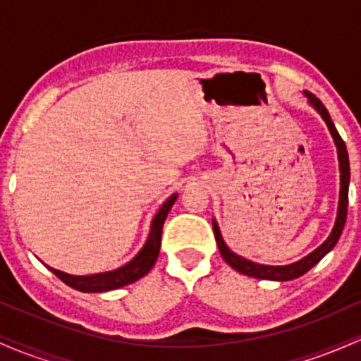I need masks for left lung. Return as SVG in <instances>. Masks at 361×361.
Here are the masks:
<instances>
[{
    "label": "left lung",
    "mask_w": 361,
    "mask_h": 361,
    "mask_svg": "<svg viewBox=\"0 0 361 361\" xmlns=\"http://www.w3.org/2000/svg\"><path fill=\"white\" fill-rule=\"evenodd\" d=\"M309 102L316 106V110L321 114V117L324 118V122L329 127L331 135H333L334 142H336L338 147V157H339V171H341V190H339V207H338V217H336V224H334V229L331 233L327 241L324 244L317 247L316 251L310 252L309 256H305L304 259L297 261L293 264H287V267H267V264H258L252 263L250 259H244L241 256L234 255L229 247L226 246L224 243L221 231H219L217 222L212 221L214 226V234H215V241H217L219 251H221L222 258L226 259V263L229 267H233L235 271L243 273V275L252 276V279H261V280H279V281H287V280H293L299 279V276L307 273L314 264H317L319 261L324 258V255H327L334 246H336L339 235L343 233V227H345L346 222V214H348V185H350V161H348V151H346V144L345 140L341 139L339 132L334 127L333 120L329 117V111L326 110V106L322 105V102L319 100L317 97L307 93Z\"/></svg>",
    "instance_id": "8db88e82"
}]
</instances>
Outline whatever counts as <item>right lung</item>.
I'll return each instance as SVG.
<instances>
[{"mask_svg":"<svg viewBox=\"0 0 361 361\" xmlns=\"http://www.w3.org/2000/svg\"><path fill=\"white\" fill-rule=\"evenodd\" d=\"M178 195H171L163 207L159 209V212L156 214L154 221L151 224V234H149L146 244H144L142 250L139 251V255L134 259L128 261L127 264L120 267L118 270L106 271V273H98V275H88V276H74L68 275V273H62L59 270H54L49 267L54 275L57 279L64 281L66 285L73 287L74 290H80V292H106V290H115L120 287H126V285L132 283V281L142 279L146 273L154 267L157 255H159L161 247V233H163V224L166 221V215L175 204Z\"/></svg>","mask_w":361,"mask_h":361,"instance_id":"add662e5","label":"right lung"}]
</instances>
